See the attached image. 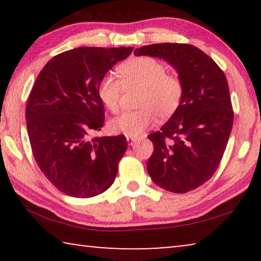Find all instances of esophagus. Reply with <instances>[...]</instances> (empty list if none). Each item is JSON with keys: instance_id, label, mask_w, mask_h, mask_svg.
Segmentation results:
<instances>
[{"instance_id": "1", "label": "esophagus", "mask_w": 261, "mask_h": 261, "mask_svg": "<svg viewBox=\"0 0 261 261\" xmlns=\"http://www.w3.org/2000/svg\"><path fill=\"white\" fill-rule=\"evenodd\" d=\"M126 140H127V144L129 145H134L135 143H137V140H138V138L137 137H126Z\"/></svg>"}]
</instances>
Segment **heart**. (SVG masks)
Instances as JSON below:
<instances>
[{
  "label": "heart",
  "mask_w": 261,
  "mask_h": 261,
  "mask_svg": "<svg viewBox=\"0 0 261 261\" xmlns=\"http://www.w3.org/2000/svg\"><path fill=\"white\" fill-rule=\"evenodd\" d=\"M120 81L113 76L101 79L98 96L106 108L117 112L122 90L137 87L140 93L137 101L139 109L124 112L109 123L114 134L138 137L155 123L169 120L177 113L184 96L182 79L167 73L160 61L148 56L134 57L117 68Z\"/></svg>",
  "instance_id": "b5f03b06"
}]
</instances>
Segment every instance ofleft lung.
Segmentation results:
<instances>
[{"instance_id":"8db88e82","label":"left lung","mask_w":261,"mask_h":261,"mask_svg":"<svg viewBox=\"0 0 261 261\" xmlns=\"http://www.w3.org/2000/svg\"><path fill=\"white\" fill-rule=\"evenodd\" d=\"M135 55L166 60L182 79L184 96L177 113L148 135L154 151L147 171L167 191H192L214 175L226 151L233 123L227 78L208 55L188 43H154Z\"/></svg>"}]
</instances>
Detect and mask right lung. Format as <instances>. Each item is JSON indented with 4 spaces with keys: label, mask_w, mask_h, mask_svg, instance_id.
I'll return each instance as SVG.
<instances>
[{
    "label": "right lung",
    "mask_w": 261,
    "mask_h": 261,
    "mask_svg": "<svg viewBox=\"0 0 261 261\" xmlns=\"http://www.w3.org/2000/svg\"><path fill=\"white\" fill-rule=\"evenodd\" d=\"M132 50L74 48L53 57L34 83L25 115L31 147L42 174L68 196H98L116 177L127 148L125 136L90 134L105 124L99 83Z\"/></svg>",
    "instance_id": "right-lung-1"
}]
</instances>
